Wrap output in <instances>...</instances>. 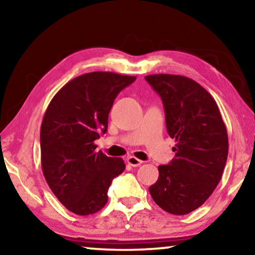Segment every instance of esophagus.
I'll list each match as a JSON object with an SVG mask.
<instances>
[{
    "instance_id": "1",
    "label": "esophagus",
    "mask_w": 255,
    "mask_h": 255,
    "mask_svg": "<svg viewBox=\"0 0 255 255\" xmlns=\"http://www.w3.org/2000/svg\"><path fill=\"white\" fill-rule=\"evenodd\" d=\"M127 161H128V163L130 166H132V167H138V166H140L141 163H142V161L140 159H137L135 158V156H128V158L127 159Z\"/></svg>"
}]
</instances>
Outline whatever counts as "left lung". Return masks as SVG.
<instances>
[{
	"instance_id": "1",
	"label": "left lung",
	"mask_w": 255,
	"mask_h": 255,
	"mask_svg": "<svg viewBox=\"0 0 255 255\" xmlns=\"http://www.w3.org/2000/svg\"><path fill=\"white\" fill-rule=\"evenodd\" d=\"M161 97L175 158L158 167L159 179L148 188L153 201L172 215L200 208L221 181L229 152L228 132L212 96L182 75H146Z\"/></svg>"
}]
</instances>
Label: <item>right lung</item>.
<instances>
[{
    "label": "right lung",
    "mask_w": 255,
    "mask_h": 255,
    "mask_svg": "<svg viewBox=\"0 0 255 255\" xmlns=\"http://www.w3.org/2000/svg\"><path fill=\"white\" fill-rule=\"evenodd\" d=\"M134 80L87 73L66 83L48 104L40 128L41 168L53 194L75 215L100 211L113 180L124 172L123 159L96 152L94 141L108 130L115 99Z\"/></svg>",
    "instance_id": "right-lung-1"
}]
</instances>
